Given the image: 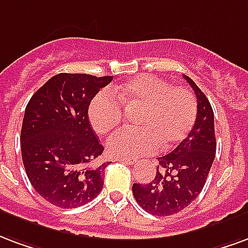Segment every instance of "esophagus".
<instances>
[{
    "label": "esophagus",
    "instance_id": "esophagus-1",
    "mask_svg": "<svg viewBox=\"0 0 248 248\" xmlns=\"http://www.w3.org/2000/svg\"><path fill=\"white\" fill-rule=\"evenodd\" d=\"M117 161L125 162V164H128V165H133V164H136V160H133V158H117Z\"/></svg>",
    "mask_w": 248,
    "mask_h": 248
}]
</instances>
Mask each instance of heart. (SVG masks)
I'll return each instance as SVG.
<instances>
[{"mask_svg":"<svg viewBox=\"0 0 248 248\" xmlns=\"http://www.w3.org/2000/svg\"><path fill=\"white\" fill-rule=\"evenodd\" d=\"M102 91L88 106V119L93 131L106 135L123 120L124 108L140 107L139 129H123L107 141V151L117 158H137L156 153L160 146L170 149L185 139L197 117V100L193 92L182 86H170L164 79L142 75ZM118 100H116V97Z\"/></svg>","mask_w":248,"mask_h":248,"instance_id":"heart-1","label":"heart"}]
</instances>
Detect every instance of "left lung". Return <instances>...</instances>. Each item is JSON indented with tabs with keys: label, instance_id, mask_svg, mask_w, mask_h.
Wrapping results in <instances>:
<instances>
[{
	"label": "left lung",
	"instance_id": "obj_1",
	"mask_svg": "<svg viewBox=\"0 0 248 248\" xmlns=\"http://www.w3.org/2000/svg\"><path fill=\"white\" fill-rule=\"evenodd\" d=\"M184 78L197 96L196 123L174 151L158 157L153 181L132 186L137 203L152 216H173L190 205L203 189L216 157L214 112L210 102L190 78Z\"/></svg>",
	"mask_w": 248,
	"mask_h": 248
}]
</instances>
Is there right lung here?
I'll return each mask as SVG.
<instances>
[{
    "label": "right lung",
    "mask_w": 248,
    "mask_h": 248,
    "mask_svg": "<svg viewBox=\"0 0 248 248\" xmlns=\"http://www.w3.org/2000/svg\"><path fill=\"white\" fill-rule=\"evenodd\" d=\"M112 77L58 74L30 99L21 129L28 178L54 206L75 209L102 191L107 164L93 166L104 151L88 122V106Z\"/></svg>",
    "instance_id": "right-lung-1"
}]
</instances>
